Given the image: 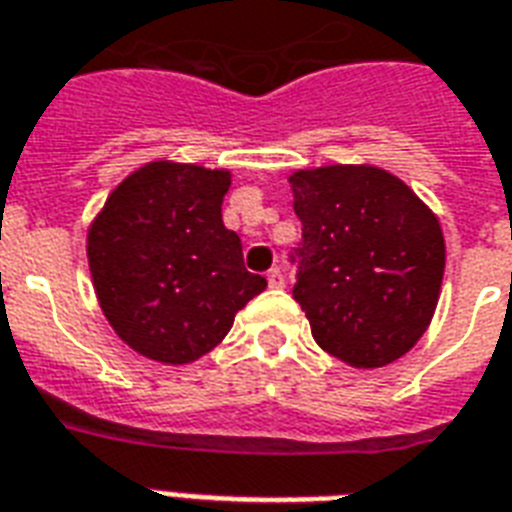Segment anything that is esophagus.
Masks as SVG:
<instances>
[{
	"mask_svg": "<svg viewBox=\"0 0 512 512\" xmlns=\"http://www.w3.org/2000/svg\"><path fill=\"white\" fill-rule=\"evenodd\" d=\"M267 283H270V288H283V286H286L283 270H280V267H272V270L267 272Z\"/></svg>",
	"mask_w": 512,
	"mask_h": 512,
	"instance_id": "esophagus-1",
	"label": "esophagus"
}]
</instances>
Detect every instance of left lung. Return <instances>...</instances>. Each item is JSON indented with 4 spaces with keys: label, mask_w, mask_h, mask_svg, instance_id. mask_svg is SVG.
Instances as JSON below:
<instances>
[{
    "label": "left lung",
    "mask_w": 512,
    "mask_h": 512,
    "mask_svg": "<svg viewBox=\"0 0 512 512\" xmlns=\"http://www.w3.org/2000/svg\"><path fill=\"white\" fill-rule=\"evenodd\" d=\"M302 221L294 299L315 343L356 370L405 356L432 324L445 272L437 215L372 164L297 169Z\"/></svg>",
    "instance_id": "left-lung-1"
}]
</instances>
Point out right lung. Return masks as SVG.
<instances>
[{
    "label": "right lung",
    "instance_id": "1",
    "mask_svg": "<svg viewBox=\"0 0 512 512\" xmlns=\"http://www.w3.org/2000/svg\"><path fill=\"white\" fill-rule=\"evenodd\" d=\"M229 186V169L148 161L113 188L88 226L99 307L145 359L197 361L267 288L245 270L240 237L221 218Z\"/></svg>",
    "mask_w": 512,
    "mask_h": 512
}]
</instances>
